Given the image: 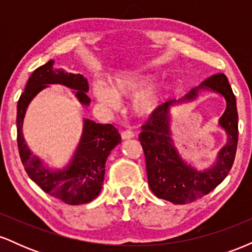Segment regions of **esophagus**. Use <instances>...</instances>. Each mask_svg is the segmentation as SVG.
<instances>
[{
  "label": "esophagus",
  "instance_id": "34e87169",
  "mask_svg": "<svg viewBox=\"0 0 252 252\" xmlns=\"http://www.w3.org/2000/svg\"><path fill=\"white\" fill-rule=\"evenodd\" d=\"M121 135H122L123 140H130V138H132L135 136V134L131 131V130H124Z\"/></svg>",
  "mask_w": 252,
  "mask_h": 252
}]
</instances>
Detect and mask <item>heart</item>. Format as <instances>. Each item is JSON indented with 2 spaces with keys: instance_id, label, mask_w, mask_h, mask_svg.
Here are the masks:
<instances>
[{
  "instance_id": "obj_1",
  "label": "heart",
  "mask_w": 252,
  "mask_h": 252,
  "mask_svg": "<svg viewBox=\"0 0 252 252\" xmlns=\"http://www.w3.org/2000/svg\"><path fill=\"white\" fill-rule=\"evenodd\" d=\"M152 77L148 74H140L131 71H121L108 79V87L103 84L94 86V96L99 102L106 105L115 106L117 104V97L134 94L131 99V109L140 116H147L154 112L163 99L167 91V85L163 83L147 86ZM145 89H143V88Z\"/></svg>"
}]
</instances>
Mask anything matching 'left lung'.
Wrapping results in <instances>:
<instances>
[{
  "label": "left lung",
  "mask_w": 252,
  "mask_h": 252,
  "mask_svg": "<svg viewBox=\"0 0 252 252\" xmlns=\"http://www.w3.org/2000/svg\"><path fill=\"white\" fill-rule=\"evenodd\" d=\"M201 89H210L224 97L227 109L220 119V126L227 132L228 141L220 151L216 162L210 169L198 171L185 163L176 149L170 131L169 112L170 106L195 99ZM138 138L146 156L148 185L158 198L184 205L209 194L227 176L235 161L238 143L236 97L226 76L213 74L181 99L169 100L158 106L142 126Z\"/></svg>",
  "instance_id": "left-lung-1"
}]
</instances>
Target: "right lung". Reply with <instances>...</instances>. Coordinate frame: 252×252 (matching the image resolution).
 <instances>
[{"mask_svg": "<svg viewBox=\"0 0 252 252\" xmlns=\"http://www.w3.org/2000/svg\"><path fill=\"white\" fill-rule=\"evenodd\" d=\"M54 60L37 67L28 79L24 94L17 102V146L26 173L43 192L68 205L86 204L94 200L102 189L105 162L111 150L121 143V135L112 124H100L84 120L82 138L70 162L63 168L53 169L35 156L25 143L22 124L33 98L51 84H62L74 90L80 104L88 106L91 99L88 79L79 73H68L54 68Z\"/></svg>", "mask_w": 252, "mask_h": 252, "instance_id": "right-lung-1", "label": "right lung"}]
</instances>
